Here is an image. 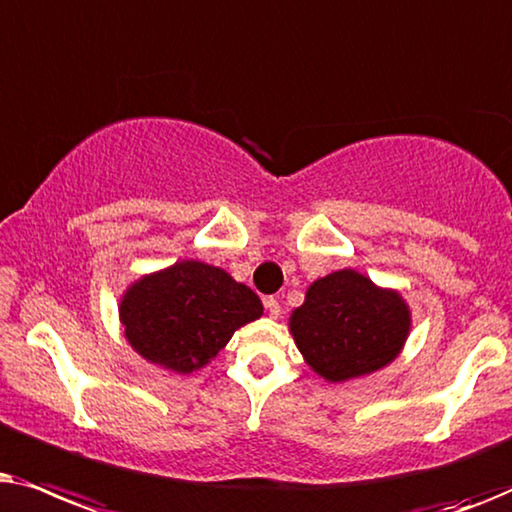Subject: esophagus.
<instances>
[{"label": "esophagus", "mask_w": 512, "mask_h": 512, "mask_svg": "<svg viewBox=\"0 0 512 512\" xmlns=\"http://www.w3.org/2000/svg\"><path fill=\"white\" fill-rule=\"evenodd\" d=\"M264 306H267V311H269L271 318L281 316V304H278L276 297H267V299H264Z\"/></svg>", "instance_id": "1"}]
</instances>
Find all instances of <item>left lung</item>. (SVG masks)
I'll use <instances>...</instances> for the list:
<instances>
[{"mask_svg":"<svg viewBox=\"0 0 512 512\" xmlns=\"http://www.w3.org/2000/svg\"><path fill=\"white\" fill-rule=\"evenodd\" d=\"M410 327L412 313L400 292L379 288L356 269L313 281L290 316V335L306 365L330 384L391 365Z\"/></svg>","mask_w":512,"mask_h":512,"instance_id":"8db88e82","label":"left lung"}]
</instances>
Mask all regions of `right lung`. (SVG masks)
I'll use <instances>...</instances> for the list:
<instances>
[{"label":"right lung","instance_id":"1","mask_svg":"<svg viewBox=\"0 0 512 512\" xmlns=\"http://www.w3.org/2000/svg\"><path fill=\"white\" fill-rule=\"evenodd\" d=\"M260 297L227 271L182 260L128 285L119 320L135 353L163 370L206 367L231 335L262 316Z\"/></svg>","mask_w":512,"mask_h":512}]
</instances>
